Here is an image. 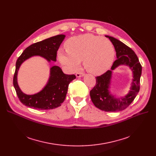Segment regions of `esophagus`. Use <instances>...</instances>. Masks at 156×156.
I'll use <instances>...</instances> for the list:
<instances>
[{
	"instance_id": "34e87169",
	"label": "esophagus",
	"mask_w": 156,
	"mask_h": 156,
	"mask_svg": "<svg viewBox=\"0 0 156 156\" xmlns=\"http://www.w3.org/2000/svg\"><path fill=\"white\" fill-rule=\"evenodd\" d=\"M84 75H85V73H80V72H79V73H77L76 74V76L77 78L82 77V76H83Z\"/></svg>"
}]
</instances>
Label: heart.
Here are the masks:
<instances>
[{"instance_id": "heart-1", "label": "heart", "mask_w": 156, "mask_h": 156, "mask_svg": "<svg viewBox=\"0 0 156 156\" xmlns=\"http://www.w3.org/2000/svg\"><path fill=\"white\" fill-rule=\"evenodd\" d=\"M66 47V51L60 48L57 55L61 63L71 71L77 70L83 60L88 72L102 75L110 69L115 57V50L110 40L90 34L69 38Z\"/></svg>"}]
</instances>
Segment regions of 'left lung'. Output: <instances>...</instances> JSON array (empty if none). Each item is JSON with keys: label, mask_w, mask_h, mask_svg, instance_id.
I'll use <instances>...</instances> for the list:
<instances>
[{"label": "left lung", "mask_w": 156, "mask_h": 156, "mask_svg": "<svg viewBox=\"0 0 156 156\" xmlns=\"http://www.w3.org/2000/svg\"><path fill=\"white\" fill-rule=\"evenodd\" d=\"M105 37L109 38L112 43L117 59L114 62L111 70L95 78L96 85L90 92V95L92 102L99 109L106 112L120 111L128 107L139 92L142 66L132 48L112 37L105 35ZM122 65H127L132 70L133 79L129 93L123 97L116 98L110 93V81L112 71Z\"/></svg>", "instance_id": "1"}]
</instances>
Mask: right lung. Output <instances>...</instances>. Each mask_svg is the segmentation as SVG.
<instances>
[{
  "mask_svg": "<svg viewBox=\"0 0 156 156\" xmlns=\"http://www.w3.org/2000/svg\"><path fill=\"white\" fill-rule=\"evenodd\" d=\"M58 35L35 43L28 47L18 57L16 63L13 85L21 102L27 107L40 110L52 109L61 106L68 92L69 83L76 78L75 75H66L60 67L53 66L46 85L39 92L27 95L23 93L18 83V73L21 65L34 56L44 57L48 62L56 61L57 51L65 38Z\"/></svg>",
  "mask_w": 156,
  "mask_h": 156,
  "instance_id": "1",
  "label": "right lung"
}]
</instances>
